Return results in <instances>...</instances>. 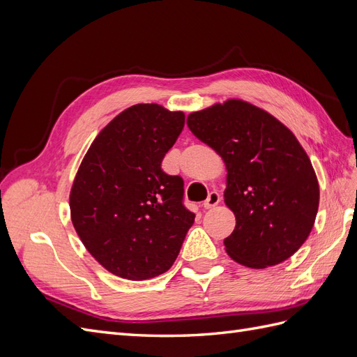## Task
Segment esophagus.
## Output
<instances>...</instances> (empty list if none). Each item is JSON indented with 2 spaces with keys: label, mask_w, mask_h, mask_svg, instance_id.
Segmentation results:
<instances>
[{
  "label": "esophagus",
  "mask_w": 357,
  "mask_h": 357,
  "mask_svg": "<svg viewBox=\"0 0 357 357\" xmlns=\"http://www.w3.org/2000/svg\"><path fill=\"white\" fill-rule=\"evenodd\" d=\"M220 195L218 192H210L208 193V197H207V199L204 201V208H213V207H215V205H218L219 202H220Z\"/></svg>",
  "instance_id": "obj_1"
}]
</instances>
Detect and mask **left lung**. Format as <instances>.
Returning a JSON list of instances; mask_svg holds the SVG:
<instances>
[{"label": "left lung", "instance_id": "1", "mask_svg": "<svg viewBox=\"0 0 357 357\" xmlns=\"http://www.w3.org/2000/svg\"><path fill=\"white\" fill-rule=\"evenodd\" d=\"M188 126L222 156L228 171L223 197L236 223L225 238L226 253L255 269L296 253L314 226L320 192L294 132L243 100L193 112Z\"/></svg>", "mask_w": 357, "mask_h": 357}]
</instances>
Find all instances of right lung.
I'll use <instances>...</instances> for the list:
<instances>
[{
  "label": "right lung",
  "mask_w": 357,
  "mask_h": 357,
  "mask_svg": "<svg viewBox=\"0 0 357 357\" xmlns=\"http://www.w3.org/2000/svg\"><path fill=\"white\" fill-rule=\"evenodd\" d=\"M183 126V112L129 107L96 135L74 177V229L117 277L142 282L168 271L195 222L183 205V178L160 168Z\"/></svg>",
  "instance_id": "right-lung-1"
}]
</instances>
